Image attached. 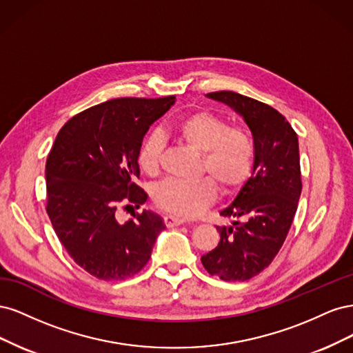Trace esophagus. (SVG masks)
<instances>
[{
  "label": "esophagus",
  "mask_w": 353,
  "mask_h": 353,
  "mask_svg": "<svg viewBox=\"0 0 353 353\" xmlns=\"http://www.w3.org/2000/svg\"><path fill=\"white\" fill-rule=\"evenodd\" d=\"M163 221H165V225L168 228H174V227H178V225H183V223L185 222V219L179 218V216H174V215H166L163 218Z\"/></svg>",
  "instance_id": "esophagus-1"
}]
</instances>
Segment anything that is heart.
<instances>
[{"label": "heart", "instance_id": "1", "mask_svg": "<svg viewBox=\"0 0 353 353\" xmlns=\"http://www.w3.org/2000/svg\"><path fill=\"white\" fill-rule=\"evenodd\" d=\"M179 143L200 152L194 181L168 179L154 190L156 205L178 216H197L216 200L219 188L231 194L250 176L256 145L252 134L243 126H228L221 116L199 110L181 119L170 130ZM163 138L150 134L138 148L137 162L148 176H156L162 165Z\"/></svg>", "mask_w": 353, "mask_h": 353}]
</instances>
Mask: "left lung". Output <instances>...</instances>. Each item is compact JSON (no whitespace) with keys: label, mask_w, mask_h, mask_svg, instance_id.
Returning <instances> with one entry per match:
<instances>
[{"label":"left lung","mask_w":353,"mask_h":353,"mask_svg":"<svg viewBox=\"0 0 353 353\" xmlns=\"http://www.w3.org/2000/svg\"><path fill=\"white\" fill-rule=\"evenodd\" d=\"M249 125L256 145L252 176L221 216L231 227H216L221 240L201 256L210 275L223 281H248L268 266L287 237L302 193L297 134L271 105L232 91L209 92Z\"/></svg>","instance_id":"8db88e82"}]
</instances>
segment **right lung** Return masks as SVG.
Wrapping results in <instances>:
<instances>
[{
	"label": "right lung",
	"mask_w": 353,
	"mask_h": 353,
	"mask_svg": "<svg viewBox=\"0 0 353 353\" xmlns=\"http://www.w3.org/2000/svg\"><path fill=\"white\" fill-rule=\"evenodd\" d=\"M175 97H123L92 105L61 126L46 163L47 203L60 243L82 270L104 281L140 272L165 223L153 212L122 223L119 209L147 200L137 184L138 148Z\"/></svg>",
	"instance_id": "1"
}]
</instances>
